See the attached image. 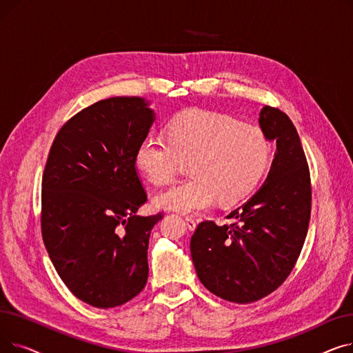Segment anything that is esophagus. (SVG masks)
I'll return each mask as SVG.
<instances>
[{
    "mask_svg": "<svg viewBox=\"0 0 353 353\" xmlns=\"http://www.w3.org/2000/svg\"><path fill=\"white\" fill-rule=\"evenodd\" d=\"M184 221H186V225L190 230L196 229V220L193 217H186V219H184Z\"/></svg>",
    "mask_w": 353,
    "mask_h": 353,
    "instance_id": "esophagus-1",
    "label": "esophagus"
}]
</instances>
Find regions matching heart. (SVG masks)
<instances>
[{
    "label": "heart",
    "mask_w": 353,
    "mask_h": 353,
    "mask_svg": "<svg viewBox=\"0 0 353 353\" xmlns=\"http://www.w3.org/2000/svg\"><path fill=\"white\" fill-rule=\"evenodd\" d=\"M272 144L261 127L209 110H189L167 125V139L148 134L137 145L140 173L163 186L190 160L192 179L163 192L154 203L165 210L197 213L219 200L229 206L246 199L263 179Z\"/></svg>",
    "instance_id": "1"
}]
</instances>
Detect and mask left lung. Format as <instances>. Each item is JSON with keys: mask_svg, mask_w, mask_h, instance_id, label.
<instances>
[{"mask_svg": "<svg viewBox=\"0 0 353 353\" xmlns=\"http://www.w3.org/2000/svg\"><path fill=\"white\" fill-rule=\"evenodd\" d=\"M276 153L263 186L217 226L199 223L190 240L200 282L219 298L252 303L279 288L294 268L307 234L312 188L296 127L282 110L265 105L259 117Z\"/></svg>", "mask_w": 353, "mask_h": 353, "instance_id": "obj_1", "label": "left lung"}]
</instances>
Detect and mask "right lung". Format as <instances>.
Wrapping results in <instances>:
<instances>
[{
  "instance_id": "1",
  "label": "right lung",
  "mask_w": 353,
  "mask_h": 353,
  "mask_svg": "<svg viewBox=\"0 0 353 353\" xmlns=\"http://www.w3.org/2000/svg\"><path fill=\"white\" fill-rule=\"evenodd\" d=\"M154 113L140 97H111L72 116L55 136L43 174L41 233L61 281L80 301L116 307L147 283V249L161 213L147 200L136 150Z\"/></svg>"
}]
</instances>
